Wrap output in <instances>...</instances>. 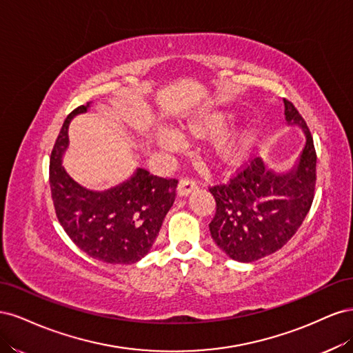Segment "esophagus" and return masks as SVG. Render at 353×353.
<instances>
[{"label":"esophagus","mask_w":353,"mask_h":353,"mask_svg":"<svg viewBox=\"0 0 353 353\" xmlns=\"http://www.w3.org/2000/svg\"><path fill=\"white\" fill-rule=\"evenodd\" d=\"M197 188V181L190 178V176H185L179 181V185H178V194L179 196H188L191 191Z\"/></svg>","instance_id":"1"}]
</instances>
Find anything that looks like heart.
Wrapping results in <instances>:
<instances>
[{"instance_id":"heart-1","label":"heart","mask_w":353,"mask_h":353,"mask_svg":"<svg viewBox=\"0 0 353 353\" xmlns=\"http://www.w3.org/2000/svg\"><path fill=\"white\" fill-rule=\"evenodd\" d=\"M231 121V114L227 112H215L201 114L191 121L187 126L188 132L197 138L213 137L225 130V126ZM163 143L172 145V137H165ZM252 144V134L249 131H236L225 137H222L215 145V154L222 165L232 166L240 163L248 154Z\"/></svg>"}]
</instances>
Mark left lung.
Listing matches in <instances>:
<instances>
[{
    "instance_id": "obj_1",
    "label": "left lung",
    "mask_w": 353,
    "mask_h": 353,
    "mask_svg": "<svg viewBox=\"0 0 353 353\" xmlns=\"http://www.w3.org/2000/svg\"><path fill=\"white\" fill-rule=\"evenodd\" d=\"M287 123L302 126L306 144L297 165L275 174L262 159L249 160L228 183L209 188L216 212L209 223L212 239L230 258L254 262L290 240L312 206L316 152L311 131L292 101L284 99Z\"/></svg>"
}]
</instances>
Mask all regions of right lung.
Listing matches in <instances>:
<instances>
[{"label": "right lung", "instance_id": "right-lung-1", "mask_svg": "<svg viewBox=\"0 0 353 353\" xmlns=\"http://www.w3.org/2000/svg\"><path fill=\"white\" fill-rule=\"evenodd\" d=\"M74 109L61 126L50 159V188L56 215L70 240L94 259L108 263H135L148 253L174 205L178 179L160 178L137 169L126 183L108 191L81 187L61 166L68 147V126Z\"/></svg>", "mask_w": 353, "mask_h": 353}]
</instances>
